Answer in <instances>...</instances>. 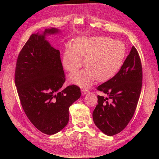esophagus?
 <instances>
[{"label":"esophagus","instance_id":"esophagus-1","mask_svg":"<svg viewBox=\"0 0 159 159\" xmlns=\"http://www.w3.org/2000/svg\"><path fill=\"white\" fill-rule=\"evenodd\" d=\"M89 93V90H87V89H84L82 90V95H85V94H86L87 93Z\"/></svg>","mask_w":159,"mask_h":159}]
</instances>
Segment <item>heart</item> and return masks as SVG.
Segmentation results:
<instances>
[{"label": "heart", "mask_w": 159, "mask_h": 159, "mask_svg": "<svg viewBox=\"0 0 159 159\" xmlns=\"http://www.w3.org/2000/svg\"><path fill=\"white\" fill-rule=\"evenodd\" d=\"M126 54L125 45L120 41L107 37L83 38L77 39L74 46H66L63 65L66 70L74 72L83 64L87 66L83 71L73 72L71 81L87 87L97 79L104 82L114 77L121 68Z\"/></svg>", "instance_id": "1"}]
</instances>
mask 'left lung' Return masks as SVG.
<instances>
[{
	"label": "left lung",
	"instance_id": "obj_1",
	"mask_svg": "<svg viewBox=\"0 0 159 159\" xmlns=\"http://www.w3.org/2000/svg\"><path fill=\"white\" fill-rule=\"evenodd\" d=\"M143 72L139 52L133 46L119 72L97 87L108 96H98L93 116L96 126L108 136L123 131L133 116L142 87Z\"/></svg>",
	"mask_w": 159,
	"mask_h": 159
}]
</instances>
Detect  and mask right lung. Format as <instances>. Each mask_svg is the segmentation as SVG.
I'll use <instances>...</instances> for the list:
<instances>
[{"instance_id":"obj_1","label":"right lung","mask_w":159,"mask_h":159,"mask_svg":"<svg viewBox=\"0 0 159 159\" xmlns=\"http://www.w3.org/2000/svg\"><path fill=\"white\" fill-rule=\"evenodd\" d=\"M59 30L33 34L20 50L16 62L15 84L20 104L32 124L41 132L53 134L69 122V107L80 97L76 85L62 89L65 75L60 51L45 39Z\"/></svg>"}]
</instances>
